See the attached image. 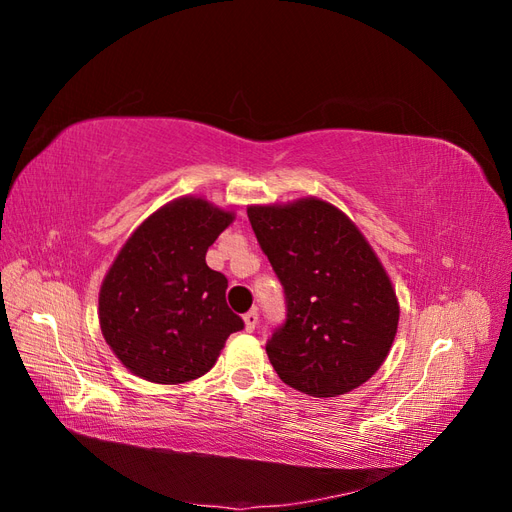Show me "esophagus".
<instances>
[{
	"mask_svg": "<svg viewBox=\"0 0 512 512\" xmlns=\"http://www.w3.org/2000/svg\"><path fill=\"white\" fill-rule=\"evenodd\" d=\"M243 322H245L247 331H254L256 324H258V309H250V312L243 316Z\"/></svg>",
	"mask_w": 512,
	"mask_h": 512,
	"instance_id": "34e87169",
	"label": "esophagus"
}]
</instances>
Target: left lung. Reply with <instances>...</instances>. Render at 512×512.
<instances>
[{"instance_id":"8db88e82","label":"left lung","mask_w":512,"mask_h":512,"mask_svg":"<svg viewBox=\"0 0 512 512\" xmlns=\"http://www.w3.org/2000/svg\"><path fill=\"white\" fill-rule=\"evenodd\" d=\"M247 218L284 286L286 320L267 342L277 376L312 397L367 382L393 346L399 305L359 228L318 198L250 207Z\"/></svg>"}]
</instances>
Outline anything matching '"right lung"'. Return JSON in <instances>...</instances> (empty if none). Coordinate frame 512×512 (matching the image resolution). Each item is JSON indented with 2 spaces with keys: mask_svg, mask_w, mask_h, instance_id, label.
Instances as JSON below:
<instances>
[{
  "mask_svg": "<svg viewBox=\"0 0 512 512\" xmlns=\"http://www.w3.org/2000/svg\"><path fill=\"white\" fill-rule=\"evenodd\" d=\"M230 222L232 213L185 196L121 247L100 288V329L132 374L158 384L200 378L243 329L226 305V275L205 260Z\"/></svg>",
  "mask_w": 512,
  "mask_h": 512,
  "instance_id": "obj_1",
  "label": "right lung"
}]
</instances>
